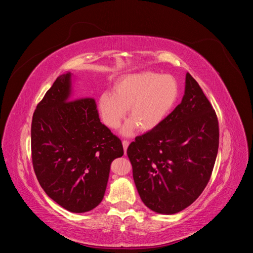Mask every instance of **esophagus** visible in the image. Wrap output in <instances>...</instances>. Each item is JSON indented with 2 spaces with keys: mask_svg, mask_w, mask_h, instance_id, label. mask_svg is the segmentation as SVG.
Wrapping results in <instances>:
<instances>
[{
  "mask_svg": "<svg viewBox=\"0 0 253 253\" xmlns=\"http://www.w3.org/2000/svg\"><path fill=\"white\" fill-rule=\"evenodd\" d=\"M128 140H124L122 141V144H124V149H125V152L126 151V149H127V147H128Z\"/></svg>",
  "mask_w": 253,
  "mask_h": 253,
  "instance_id": "obj_1",
  "label": "esophagus"
}]
</instances>
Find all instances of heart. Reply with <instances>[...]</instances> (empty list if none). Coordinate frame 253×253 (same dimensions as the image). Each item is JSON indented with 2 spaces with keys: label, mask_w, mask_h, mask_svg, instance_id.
<instances>
[{
  "label": "heart",
  "mask_w": 253,
  "mask_h": 253,
  "mask_svg": "<svg viewBox=\"0 0 253 253\" xmlns=\"http://www.w3.org/2000/svg\"><path fill=\"white\" fill-rule=\"evenodd\" d=\"M177 95V83L171 76L144 72L116 82L113 94L105 91L99 97L98 108L110 128L119 127L128 109L132 121L125 126L124 134L131 135L136 126L144 131L157 126L171 111Z\"/></svg>",
  "instance_id": "heart-1"
}]
</instances>
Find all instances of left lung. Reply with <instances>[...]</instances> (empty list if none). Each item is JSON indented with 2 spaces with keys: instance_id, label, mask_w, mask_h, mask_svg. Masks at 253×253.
I'll use <instances>...</instances> for the list:
<instances>
[{
  "instance_id": "left-lung-1",
  "label": "left lung",
  "mask_w": 253,
  "mask_h": 253,
  "mask_svg": "<svg viewBox=\"0 0 253 253\" xmlns=\"http://www.w3.org/2000/svg\"><path fill=\"white\" fill-rule=\"evenodd\" d=\"M218 143L216 113L187 73L181 102L126 151L143 204L157 213L174 214L195 202L210 180Z\"/></svg>"
}]
</instances>
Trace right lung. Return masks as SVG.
<instances>
[{
  "instance_id": "right-lung-1",
  "label": "right lung",
  "mask_w": 253,
  "mask_h": 253,
  "mask_svg": "<svg viewBox=\"0 0 253 253\" xmlns=\"http://www.w3.org/2000/svg\"><path fill=\"white\" fill-rule=\"evenodd\" d=\"M71 73L61 75L38 103L32 159L40 186L62 208L82 213L101 203L121 140L99 118L93 97L72 99Z\"/></svg>"
}]
</instances>
